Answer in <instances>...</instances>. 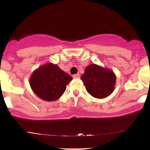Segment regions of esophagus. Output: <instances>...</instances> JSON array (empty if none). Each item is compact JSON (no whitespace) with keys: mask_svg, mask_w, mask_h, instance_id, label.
Wrapping results in <instances>:
<instances>
[{"mask_svg":"<svg viewBox=\"0 0 150 150\" xmlns=\"http://www.w3.org/2000/svg\"><path fill=\"white\" fill-rule=\"evenodd\" d=\"M80 77V74H79V73L75 74V75H73L74 78H79Z\"/></svg>","mask_w":150,"mask_h":150,"instance_id":"esophagus-1","label":"esophagus"}]
</instances>
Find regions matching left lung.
Here are the masks:
<instances>
[{"instance_id":"obj_1","label":"left lung","mask_w":150,"mask_h":150,"mask_svg":"<svg viewBox=\"0 0 150 150\" xmlns=\"http://www.w3.org/2000/svg\"><path fill=\"white\" fill-rule=\"evenodd\" d=\"M81 80L89 94L97 99H103L113 92L116 77L111 70L91 64L86 68Z\"/></svg>"}]
</instances>
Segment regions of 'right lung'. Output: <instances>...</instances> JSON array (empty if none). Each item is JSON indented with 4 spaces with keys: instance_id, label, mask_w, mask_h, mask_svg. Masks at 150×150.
<instances>
[{
    "instance_id": "obj_1",
    "label": "right lung",
    "mask_w": 150,
    "mask_h": 150,
    "mask_svg": "<svg viewBox=\"0 0 150 150\" xmlns=\"http://www.w3.org/2000/svg\"><path fill=\"white\" fill-rule=\"evenodd\" d=\"M72 77L58 65L47 63L31 75L30 84L33 92L43 100L56 101L63 95Z\"/></svg>"
}]
</instances>
